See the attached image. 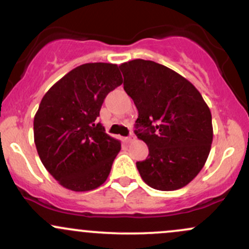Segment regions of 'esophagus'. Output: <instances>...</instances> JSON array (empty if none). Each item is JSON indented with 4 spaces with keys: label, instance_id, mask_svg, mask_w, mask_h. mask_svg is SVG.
<instances>
[{
    "label": "esophagus",
    "instance_id": "34e87169",
    "mask_svg": "<svg viewBox=\"0 0 249 249\" xmlns=\"http://www.w3.org/2000/svg\"><path fill=\"white\" fill-rule=\"evenodd\" d=\"M124 141L126 142H133V141H134V137H133V134H131V136H128V137H125V138H124Z\"/></svg>",
    "mask_w": 249,
    "mask_h": 249
}]
</instances>
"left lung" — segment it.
I'll use <instances>...</instances> for the list:
<instances>
[{
  "label": "left lung",
  "instance_id": "8db88e82",
  "mask_svg": "<svg viewBox=\"0 0 249 249\" xmlns=\"http://www.w3.org/2000/svg\"><path fill=\"white\" fill-rule=\"evenodd\" d=\"M119 68L138 110L134 133L148 147L147 158L137 161L142 179L159 191L186 186L210 154V107L192 83L165 65L133 59Z\"/></svg>",
  "mask_w": 249,
  "mask_h": 249
}]
</instances>
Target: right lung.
Returning <instances> with one entry per match:
<instances>
[{
  "label": "right lung",
  "mask_w": 249,
  "mask_h": 249,
  "mask_svg": "<svg viewBox=\"0 0 249 249\" xmlns=\"http://www.w3.org/2000/svg\"><path fill=\"white\" fill-rule=\"evenodd\" d=\"M123 83L117 64L87 63L51 87L34 118L42 164L63 187L75 192L104 184L121 142L97 122L110 91Z\"/></svg>",
  "instance_id": "right-lung-1"
}]
</instances>
